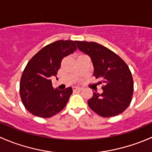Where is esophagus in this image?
<instances>
[{
	"label": "esophagus",
	"mask_w": 152,
	"mask_h": 152,
	"mask_svg": "<svg viewBox=\"0 0 152 152\" xmlns=\"http://www.w3.org/2000/svg\"><path fill=\"white\" fill-rule=\"evenodd\" d=\"M82 90V87H79V86H74V87H73V90H74V91H80V90Z\"/></svg>",
	"instance_id": "1"
}]
</instances>
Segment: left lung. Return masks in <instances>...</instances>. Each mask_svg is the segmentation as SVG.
Listing matches in <instances>:
<instances>
[{
	"label": "left lung",
	"mask_w": 152,
	"mask_h": 152,
	"mask_svg": "<svg viewBox=\"0 0 152 152\" xmlns=\"http://www.w3.org/2000/svg\"><path fill=\"white\" fill-rule=\"evenodd\" d=\"M76 43L79 50L90 57L93 76L103 85V93H93L87 101L90 108L104 118L121 114L131 103L134 90L128 65L118 55L97 42L76 41Z\"/></svg>",
	"instance_id": "8db88e82"
}]
</instances>
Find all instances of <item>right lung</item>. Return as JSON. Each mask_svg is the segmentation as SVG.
<instances>
[{"label": "right lung", "mask_w": 152, "mask_h": 152, "mask_svg": "<svg viewBox=\"0 0 152 152\" xmlns=\"http://www.w3.org/2000/svg\"><path fill=\"white\" fill-rule=\"evenodd\" d=\"M76 50V41L58 40L42 48L29 60L20 83L21 100L29 113L46 118L65 108L73 89H54L51 78L56 76L62 59Z\"/></svg>", "instance_id": "1"}]
</instances>
